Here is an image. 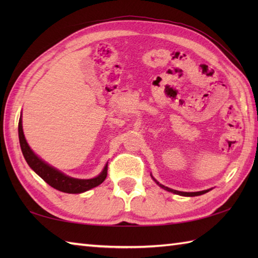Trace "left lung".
<instances>
[{"label":"left lung","instance_id":"left-lung-1","mask_svg":"<svg viewBox=\"0 0 258 258\" xmlns=\"http://www.w3.org/2000/svg\"><path fill=\"white\" fill-rule=\"evenodd\" d=\"M154 179V178H153ZM155 182H156V179H154ZM156 184L157 185H160L162 188H164L165 190H167V191H172V193H174V194H177V195H182V196H199V195H202V194H205V193H207V191H210V189H206V190H201V191H179V190H175V189H172V188H168V187H166V186H164V185H162V184H160L158 182H156Z\"/></svg>","mask_w":258,"mask_h":258}]
</instances>
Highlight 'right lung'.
<instances>
[{
    "label": "right lung",
    "mask_w": 258,
    "mask_h": 258,
    "mask_svg": "<svg viewBox=\"0 0 258 258\" xmlns=\"http://www.w3.org/2000/svg\"><path fill=\"white\" fill-rule=\"evenodd\" d=\"M19 140L22 153H23V156L26 163L29 164V166L42 179H44L48 185L57 190H61L69 194L83 193V191L89 190L93 187H96V186L102 184L107 176V164L104 166V169L98 176L90 179H79L68 176V175L59 172L58 169L52 167L44 161H42L41 158L31 150V147L27 144V142L25 140L23 127H22V115L19 120Z\"/></svg>",
    "instance_id": "add662e5"
}]
</instances>
